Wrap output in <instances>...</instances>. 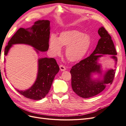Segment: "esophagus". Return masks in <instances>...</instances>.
<instances>
[{
	"label": "esophagus",
	"instance_id": "esophagus-1",
	"mask_svg": "<svg viewBox=\"0 0 126 126\" xmlns=\"http://www.w3.org/2000/svg\"><path fill=\"white\" fill-rule=\"evenodd\" d=\"M59 67H60V69L61 71H64L66 70V67L64 65H63V64H61V65L59 66Z\"/></svg>",
	"mask_w": 126,
	"mask_h": 126
}]
</instances>
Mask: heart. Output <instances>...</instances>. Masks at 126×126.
<instances>
[{
	"mask_svg": "<svg viewBox=\"0 0 126 126\" xmlns=\"http://www.w3.org/2000/svg\"><path fill=\"white\" fill-rule=\"evenodd\" d=\"M90 37L76 30L61 32L57 38L52 36L49 39V46L51 54L59 55L62 47H67L65 54L68 60L75 62L81 60L85 56L90 47Z\"/></svg>",
	"mask_w": 126,
	"mask_h": 126,
	"instance_id": "heart-1",
	"label": "heart"
}]
</instances>
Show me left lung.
I'll use <instances>...</instances> for the list:
<instances>
[{
  "label": "left lung",
  "mask_w": 126,
  "mask_h": 126,
  "mask_svg": "<svg viewBox=\"0 0 126 126\" xmlns=\"http://www.w3.org/2000/svg\"><path fill=\"white\" fill-rule=\"evenodd\" d=\"M98 32L100 39L95 50L90 56L72 66L70 71L72 90L83 98L96 96L104 90L109 83L112 84L116 73L115 69H110L105 74L101 80H95L91 78V73L101 74V66L97 63V60L103 55H111V58L116 62L117 61L115 45L108 32L101 27Z\"/></svg>",
  "instance_id": "1"
}]
</instances>
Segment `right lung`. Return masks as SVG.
I'll use <instances>...</instances> for the list:
<instances>
[{"label": "right lung", "instance_id": "add662e5", "mask_svg": "<svg viewBox=\"0 0 126 126\" xmlns=\"http://www.w3.org/2000/svg\"><path fill=\"white\" fill-rule=\"evenodd\" d=\"M50 37V21L47 20H38L32 27L19 29L8 41L5 49L6 56L13 45L24 44L32 46L38 51H46L49 48ZM59 67L54 58H44L38 60V70L36 80L27 90H16L26 98L33 100H40L49 93L56 75Z\"/></svg>", "mask_w": 126, "mask_h": 126}]
</instances>
